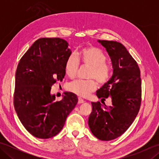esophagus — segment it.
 Here are the masks:
<instances>
[{"label": "esophagus", "instance_id": "34e87169", "mask_svg": "<svg viewBox=\"0 0 159 159\" xmlns=\"http://www.w3.org/2000/svg\"><path fill=\"white\" fill-rule=\"evenodd\" d=\"M85 102V100H84L83 99H82L81 98H79V100H78V103L79 104H83Z\"/></svg>", "mask_w": 159, "mask_h": 159}]
</instances>
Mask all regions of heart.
I'll return each mask as SVG.
<instances>
[{"label": "heart", "instance_id": "heart-1", "mask_svg": "<svg viewBox=\"0 0 159 159\" xmlns=\"http://www.w3.org/2000/svg\"><path fill=\"white\" fill-rule=\"evenodd\" d=\"M78 59L84 65L91 67L89 74L90 79H96L100 84H104L109 79L111 69L105 63L106 56L100 48L87 46L80 50L76 54V57L73 55H70L67 58L65 65L66 73L70 78L76 76L79 66ZM96 82L93 79L74 80L68 85L70 92L83 97L89 96L90 93L96 90Z\"/></svg>", "mask_w": 159, "mask_h": 159}]
</instances>
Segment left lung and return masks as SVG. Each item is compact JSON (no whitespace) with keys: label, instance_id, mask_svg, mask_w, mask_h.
<instances>
[{"label":"left lung","instance_id":"8db88e82","mask_svg":"<svg viewBox=\"0 0 159 159\" xmlns=\"http://www.w3.org/2000/svg\"><path fill=\"white\" fill-rule=\"evenodd\" d=\"M106 48L113 66V75L96 92L98 98H111L112 105L102 107L92 102V111L88 124L98 139L110 141L127 130L139 112L141 101L140 70L125 46L121 43L98 40Z\"/></svg>","mask_w":159,"mask_h":159}]
</instances>
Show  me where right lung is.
<instances>
[{"mask_svg":"<svg viewBox=\"0 0 159 159\" xmlns=\"http://www.w3.org/2000/svg\"><path fill=\"white\" fill-rule=\"evenodd\" d=\"M68 43L61 38H40L20 60L16 73L14 108L32 135L48 139L58 134L78 102L76 94L65 92L61 101L50 93L57 80L65 76L70 56Z\"/></svg>","mask_w":159,"mask_h":159,"instance_id":"right-lung-1","label":"right lung"}]
</instances>
